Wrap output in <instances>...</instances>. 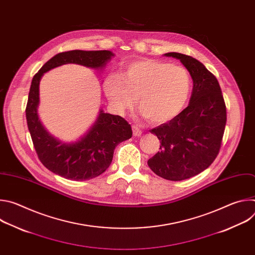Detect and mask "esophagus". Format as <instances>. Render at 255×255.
<instances>
[{"label": "esophagus", "mask_w": 255, "mask_h": 255, "mask_svg": "<svg viewBox=\"0 0 255 255\" xmlns=\"http://www.w3.org/2000/svg\"><path fill=\"white\" fill-rule=\"evenodd\" d=\"M132 130H133V135H134V136H136V137L141 136L142 131H141V129H140L138 126H136V125L132 126Z\"/></svg>", "instance_id": "1"}]
</instances>
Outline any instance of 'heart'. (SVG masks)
Listing matches in <instances>:
<instances>
[{"instance_id":"1","label":"heart","mask_w":255,"mask_h":255,"mask_svg":"<svg viewBox=\"0 0 255 255\" xmlns=\"http://www.w3.org/2000/svg\"><path fill=\"white\" fill-rule=\"evenodd\" d=\"M192 89L189 71L181 65L157 59L129 62L121 77L108 75L103 91L109 103L122 113L136 103L149 121L165 123L185 108Z\"/></svg>"}]
</instances>
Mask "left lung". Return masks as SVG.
<instances>
[{
    "label": "left lung",
    "mask_w": 255,
    "mask_h": 255,
    "mask_svg": "<svg viewBox=\"0 0 255 255\" xmlns=\"http://www.w3.org/2000/svg\"><path fill=\"white\" fill-rule=\"evenodd\" d=\"M193 79L189 106L168 123L150 130L160 140V150L147 163L168 180H183L208 168L219 153L226 125V106L217 79L196 58L178 52Z\"/></svg>",
    "instance_id": "left-lung-1"
}]
</instances>
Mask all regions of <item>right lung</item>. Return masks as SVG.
Instances as JSON below:
<instances>
[{
  "mask_svg": "<svg viewBox=\"0 0 255 255\" xmlns=\"http://www.w3.org/2000/svg\"><path fill=\"white\" fill-rule=\"evenodd\" d=\"M113 56L109 50L61 52L44 63L33 77L26 107L28 129L40 161L64 178L88 180L105 172L112 162L115 147L131 138L132 129L124 118L100 110L93 126L80 139L74 142L59 140L46 130L38 115L40 80L45 72L67 63L102 70Z\"/></svg>",
  "mask_w": 255,
  "mask_h": 255,
  "instance_id": "right-lung-1",
  "label": "right lung"
}]
</instances>
